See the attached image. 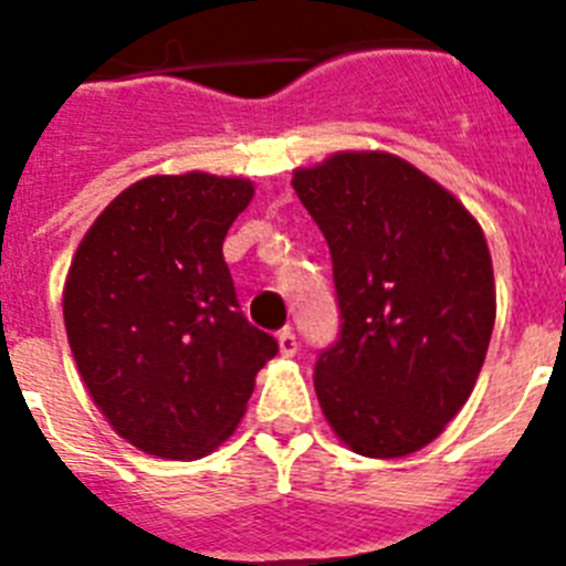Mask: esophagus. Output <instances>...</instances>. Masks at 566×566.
Masks as SVG:
<instances>
[{
	"label": "esophagus",
	"mask_w": 566,
	"mask_h": 566,
	"mask_svg": "<svg viewBox=\"0 0 566 566\" xmlns=\"http://www.w3.org/2000/svg\"><path fill=\"white\" fill-rule=\"evenodd\" d=\"M277 345L283 357H294V354H297V337H294L292 328H283V332L277 334Z\"/></svg>",
	"instance_id": "1"
}]
</instances>
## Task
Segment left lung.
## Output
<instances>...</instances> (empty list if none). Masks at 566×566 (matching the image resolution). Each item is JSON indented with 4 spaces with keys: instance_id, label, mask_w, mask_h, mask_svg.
<instances>
[{
    "instance_id": "1",
    "label": "left lung",
    "mask_w": 566,
    "mask_h": 566,
    "mask_svg": "<svg viewBox=\"0 0 566 566\" xmlns=\"http://www.w3.org/2000/svg\"><path fill=\"white\" fill-rule=\"evenodd\" d=\"M332 252L339 334L314 391L337 437L374 459L413 453L468 402L496 286L479 223L388 153H339L292 181Z\"/></svg>"
}]
</instances>
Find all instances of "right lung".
<instances>
[{
    "label": "right lung",
    "instance_id": "1",
    "mask_svg": "<svg viewBox=\"0 0 566 566\" xmlns=\"http://www.w3.org/2000/svg\"><path fill=\"white\" fill-rule=\"evenodd\" d=\"M252 192L207 172L144 178L98 214L70 263V352L107 422L144 453L212 451L277 354L240 312L223 260Z\"/></svg>",
    "mask_w": 566,
    "mask_h": 566
}]
</instances>
